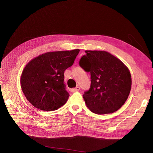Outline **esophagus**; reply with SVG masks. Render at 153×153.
<instances>
[{
  "instance_id": "34e87169",
  "label": "esophagus",
  "mask_w": 153,
  "mask_h": 153,
  "mask_svg": "<svg viewBox=\"0 0 153 153\" xmlns=\"http://www.w3.org/2000/svg\"><path fill=\"white\" fill-rule=\"evenodd\" d=\"M80 89V87L79 86H77L76 88H74V89H71L70 90L71 92H76V91H78Z\"/></svg>"
}]
</instances>
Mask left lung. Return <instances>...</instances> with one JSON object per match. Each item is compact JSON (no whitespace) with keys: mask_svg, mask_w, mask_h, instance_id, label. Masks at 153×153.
Returning a JSON list of instances; mask_svg holds the SVG:
<instances>
[{"mask_svg":"<svg viewBox=\"0 0 153 153\" xmlns=\"http://www.w3.org/2000/svg\"><path fill=\"white\" fill-rule=\"evenodd\" d=\"M79 66L91 74V86L83 95L88 108L97 114L117 111L128 99L131 87L129 70L122 62L102 51H85Z\"/></svg>","mask_w":153,"mask_h":153,"instance_id":"left-lung-1","label":"left lung"}]
</instances>
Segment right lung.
<instances>
[{
  "instance_id": "add662e5",
  "label": "right lung",
  "mask_w": 153,
  "mask_h": 153,
  "mask_svg": "<svg viewBox=\"0 0 153 153\" xmlns=\"http://www.w3.org/2000/svg\"><path fill=\"white\" fill-rule=\"evenodd\" d=\"M79 49L48 52L33 58L22 71V91L32 105L44 111L63 106L70 95L66 90L64 73L73 65Z\"/></svg>"
}]
</instances>
